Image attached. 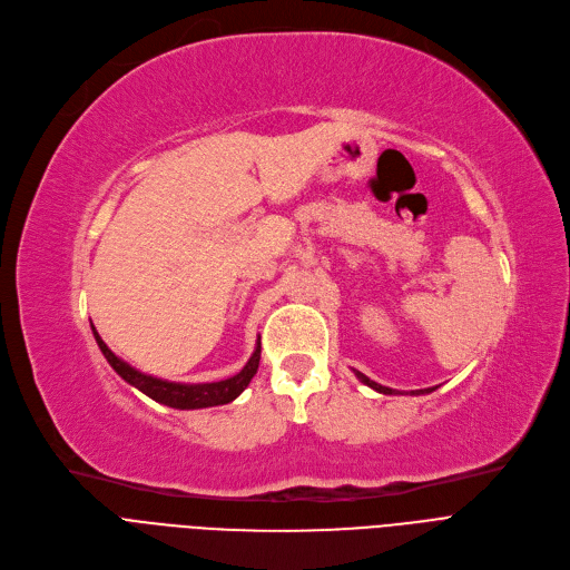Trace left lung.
<instances>
[{
	"label": "left lung",
	"mask_w": 570,
	"mask_h": 570,
	"mask_svg": "<svg viewBox=\"0 0 570 570\" xmlns=\"http://www.w3.org/2000/svg\"><path fill=\"white\" fill-rule=\"evenodd\" d=\"M354 375L365 384V386H371V389H375L377 393H384V395H395L397 391L395 389H389V386H382V384H377V382H373L371 377H365L363 373H358V371H354ZM434 389L438 386H432V389H419V391H410V395H423V393H432Z\"/></svg>",
	"instance_id": "obj_1"
}]
</instances>
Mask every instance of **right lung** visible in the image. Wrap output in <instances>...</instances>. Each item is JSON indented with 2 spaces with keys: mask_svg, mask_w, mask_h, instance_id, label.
I'll return each mask as SVG.
<instances>
[{
  "mask_svg": "<svg viewBox=\"0 0 570 570\" xmlns=\"http://www.w3.org/2000/svg\"><path fill=\"white\" fill-rule=\"evenodd\" d=\"M91 331H94V338H96L100 352H104V356L108 358V363L115 367V373L124 382H128L130 386H136L138 391H142L151 400H156V403L175 407V410H203V407L227 405L250 384V380L255 377L257 367H259L262 347H259V341H257V347H255L253 356L248 358V363L234 377H227V380H220V382H207V384L167 382V380H158V377H151V375H145V373L136 371V367L128 365L126 361H121L104 343V338L98 336V331L94 328V324H91Z\"/></svg>",
  "mask_w": 570,
  "mask_h": 570,
  "instance_id": "right-lung-1",
  "label": "right lung"
}]
</instances>
